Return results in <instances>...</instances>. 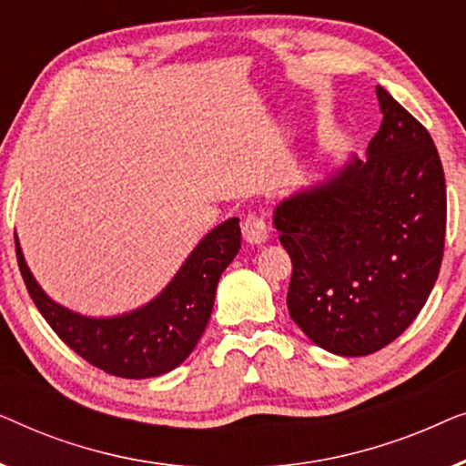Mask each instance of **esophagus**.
<instances>
[{
    "mask_svg": "<svg viewBox=\"0 0 466 466\" xmlns=\"http://www.w3.org/2000/svg\"><path fill=\"white\" fill-rule=\"evenodd\" d=\"M241 233H244V239L250 246H260L269 239V225L260 218V216H246V220L241 222Z\"/></svg>",
    "mask_w": 466,
    "mask_h": 466,
    "instance_id": "1",
    "label": "esophagus"
}]
</instances>
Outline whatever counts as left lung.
Masks as SVG:
<instances>
[{"instance_id": "obj_1", "label": "left lung", "mask_w": 466, "mask_h": 466, "mask_svg": "<svg viewBox=\"0 0 466 466\" xmlns=\"http://www.w3.org/2000/svg\"><path fill=\"white\" fill-rule=\"evenodd\" d=\"M380 131L273 209L292 260L290 318L330 354L359 359L397 339L437 282L445 177L429 131L378 86Z\"/></svg>"}]
</instances>
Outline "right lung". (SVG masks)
Returning a JSON list of instances; mask_svg holds the SVG:
<instances>
[{
	"label": "right lung",
	"mask_w": 466,
	"mask_h": 466,
	"mask_svg": "<svg viewBox=\"0 0 466 466\" xmlns=\"http://www.w3.org/2000/svg\"><path fill=\"white\" fill-rule=\"evenodd\" d=\"M15 241L29 295L55 333L101 371L146 380L180 367L201 339L212 316L218 279L239 252L241 228L239 218L216 225L157 297L114 316H86L50 299L31 273L16 233Z\"/></svg>",
	"instance_id": "obj_1"
}]
</instances>
